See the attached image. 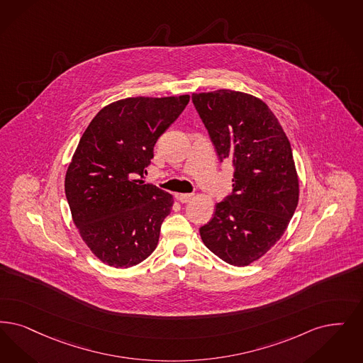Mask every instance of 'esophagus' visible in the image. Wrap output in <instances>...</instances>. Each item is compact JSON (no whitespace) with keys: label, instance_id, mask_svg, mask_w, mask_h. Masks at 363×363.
<instances>
[{"label":"esophagus","instance_id":"obj_1","mask_svg":"<svg viewBox=\"0 0 363 363\" xmlns=\"http://www.w3.org/2000/svg\"><path fill=\"white\" fill-rule=\"evenodd\" d=\"M191 199H193L191 193H181V194H178V200L182 203H189Z\"/></svg>","mask_w":363,"mask_h":363}]
</instances>
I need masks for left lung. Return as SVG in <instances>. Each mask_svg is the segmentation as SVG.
<instances>
[{
  "mask_svg": "<svg viewBox=\"0 0 363 363\" xmlns=\"http://www.w3.org/2000/svg\"><path fill=\"white\" fill-rule=\"evenodd\" d=\"M191 101L216 148L233 162V193L200 228L203 245L233 266L258 261L285 233L298 203V177L289 140L264 102L220 89Z\"/></svg>",
  "mask_w": 363,
  "mask_h": 363,
  "instance_id": "left-lung-1",
  "label": "left lung"
}]
</instances>
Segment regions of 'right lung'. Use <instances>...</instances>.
<instances>
[{
	"label": "right lung",
	"mask_w": 363,
	"mask_h": 363,
	"mask_svg": "<svg viewBox=\"0 0 363 363\" xmlns=\"http://www.w3.org/2000/svg\"><path fill=\"white\" fill-rule=\"evenodd\" d=\"M188 94L130 97L90 121L65 178L74 224L104 263L127 269L145 261L160 240L173 196L145 184L160 135L182 113Z\"/></svg>",
	"instance_id": "obj_1"
}]
</instances>
